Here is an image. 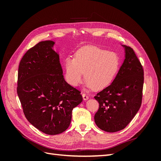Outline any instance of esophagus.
<instances>
[{
  "mask_svg": "<svg viewBox=\"0 0 161 161\" xmlns=\"http://www.w3.org/2000/svg\"><path fill=\"white\" fill-rule=\"evenodd\" d=\"M82 98H83V99L85 101L88 100L89 99V96L87 95H86L85 93H82Z\"/></svg>",
  "mask_w": 161,
  "mask_h": 161,
  "instance_id": "obj_1",
  "label": "esophagus"
}]
</instances>
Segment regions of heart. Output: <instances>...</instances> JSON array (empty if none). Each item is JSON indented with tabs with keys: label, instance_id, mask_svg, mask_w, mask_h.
<instances>
[{
	"label": "heart",
	"instance_id": "b5f03b06",
	"mask_svg": "<svg viewBox=\"0 0 161 161\" xmlns=\"http://www.w3.org/2000/svg\"><path fill=\"white\" fill-rule=\"evenodd\" d=\"M64 78L68 83L76 86L84 76L89 88L101 89L113 81L119 66L118 53L95 46H85L77 50L75 58L64 60Z\"/></svg>",
	"mask_w": 161,
	"mask_h": 161
}]
</instances>
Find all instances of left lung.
I'll use <instances>...</instances> for the list:
<instances>
[{"instance_id":"1","label":"left lung","mask_w":161,"mask_h":161,"mask_svg":"<svg viewBox=\"0 0 161 161\" xmlns=\"http://www.w3.org/2000/svg\"><path fill=\"white\" fill-rule=\"evenodd\" d=\"M124 48L125 58L111 84L95 97L99 108L95 115L96 125L108 132L124 129L140 108L144 71L132 48Z\"/></svg>"}]
</instances>
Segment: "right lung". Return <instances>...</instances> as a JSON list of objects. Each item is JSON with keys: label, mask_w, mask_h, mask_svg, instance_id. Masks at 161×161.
Returning a JSON list of instances; mask_svg holds the SVG:
<instances>
[{"label": "right lung", "mask_w": 161, "mask_h": 161, "mask_svg": "<svg viewBox=\"0 0 161 161\" xmlns=\"http://www.w3.org/2000/svg\"><path fill=\"white\" fill-rule=\"evenodd\" d=\"M55 42L43 41L29 50L19 66L17 94L27 119L48 135L64 131L72 111L82 101L80 92L63 76Z\"/></svg>", "instance_id": "obj_1"}]
</instances>
